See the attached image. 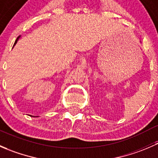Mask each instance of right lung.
I'll return each mask as SVG.
<instances>
[{
	"label": "right lung",
	"instance_id": "add662e5",
	"mask_svg": "<svg viewBox=\"0 0 158 158\" xmlns=\"http://www.w3.org/2000/svg\"><path fill=\"white\" fill-rule=\"evenodd\" d=\"M20 36H18V37H17V40H16L15 43H14V45H15V44H17V41H18V40H19V38H20Z\"/></svg>",
	"mask_w": 158,
	"mask_h": 158
}]
</instances>
